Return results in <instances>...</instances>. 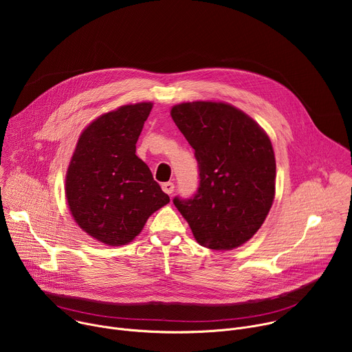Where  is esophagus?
I'll return each instance as SVG.
<instances>
[{
  "label": "esophagus",
  "mask_w": 352,
  "mask_h": 352,
  "mask_svg": "<svg viewBox=\"0 0 352 352\" xmlns=\"http://www.w3.org/2000/svg\"><path fill=\"white\" fill-rule=\"evenodd\" d=\"M162 189H163L166 193L171 195V193L174 192V184H173V182H164V184H162Z\"/></svg>",
  "instance_id": "esophagus-1"
}]
</instances>
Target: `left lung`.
Here are the masks:
<instances>
[{
  "label": "left lung",
  "mask_w": 352,
  "mask_h": 352,
  "mask_svg": "<svg viewBox=\"0 0 352 352\" xmlns=\"http://www.w3.org/2000/svg\"><path fill=\"white\" fill-rule=\"evenodd\" d=\"M171 117L195 148L199 188L174 199L195 239L230 250L252 238L274 200L276 159L267 133L239 109L223 102L181 103Z\"/></svg>",
  "instance_id": "8db88e82"
}]
</instances>
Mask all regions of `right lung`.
<instances>
[{
	"mask_svg": "<svg viewBox=\"0 0 352 352\" xmlns=\"http://www.w3.org/2000/svg\"><path fill=\"white\" fill-rule=\"evenodd\" d=\"M153 103L121 106L80 133L65 177V196L76 224L109 246L129 243L147 219L170 202L136 153Z\"/></svg>",
	"mask_w": 352,
	"mask_h": 352,
	"instance_id": "right-lung-1",
	"label": "right lung"
}]
</instances>
